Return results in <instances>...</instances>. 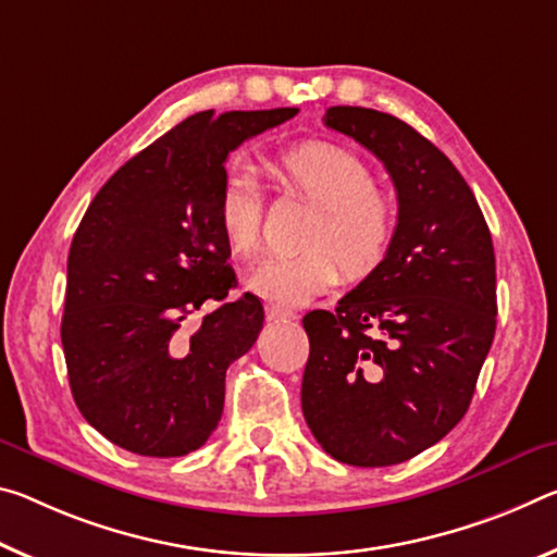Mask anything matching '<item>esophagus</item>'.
<instances>
[{
  "label": "esophagus",
  "instance_id": "obj_1",
  "mask_svg": "<svg viewBox=\"0 0 557 557\" xmlns=\"http://www.w3.org/2000/svg\"><path fill=\"white\" fill-rule=\"evenodd\" d=\"M268 320H272V322H293V320H297V314L295 312H289V310H282V307H268Z\"/></svg>",
  "mask_w": 557,
  "mask_h": 557
}]
</instances>
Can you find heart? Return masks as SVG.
I'll return each mask as SVG.
<instances>
[{"label":"heart","mask_w":557,"mask_h":557,"mask_svg":"<svg viewBox=\"0 0 557 557\" xmlns=\"http://www.w3.org/2000/svg\"><path fill=\"white\" fill-rule=\"evenodd\" d=\"M277 181L310 198L317 215L302 237L305 250L264 260L247 285L272 307H299L339 277H367L389 252L399 225L392 196L374 188V175L357 153L330 140H305L282 151ZM260 188L252 175L233 173L218 198V223L237 260L260 247Z\"/></svg>","instance_id":"heart-1"}]
</instances>
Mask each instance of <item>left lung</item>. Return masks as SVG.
Instances as JSON below:
<instances>
[{
  "label": "left lung",
  "instance_id": "left-lung-1",
  "mask_svg": "<svg viewBox=\"0 0 557 557\" xmlns=\"http://www.w3.org/2000/svg\"><path fill=\"white\" fill-rule=\"evenodd\" d=\"M324 126L384 163L399 225L337 310L305 314L302 413L332 458L376 469L426 451L469 411L496 334V255L469 183L409 123L332 106Z\"/></svg>",
  "mask_w": 557,
  "mask_h": 557
}]
</instances>
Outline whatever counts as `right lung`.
Segmentation results:
<instances>
[{"instance_id": "1", "label": "right lung", "mask_w": 557, "mask_h": 557, "mask_svg": "<svg viewBox=\"0 0 557 557\" xmlns=\"http://www.w3.org/2000/svg\"><path fill=\"white\" fill-rule=\"evenodd\" d=\"M297 109L200 111L123 163L72 240L61 344L74 401L138 456L196 451L225 404V372L258 339L262 302L237 285L218 223L225 161ZM210 306L190 331L187 317Z\"/></svg>"}]
</instances>
